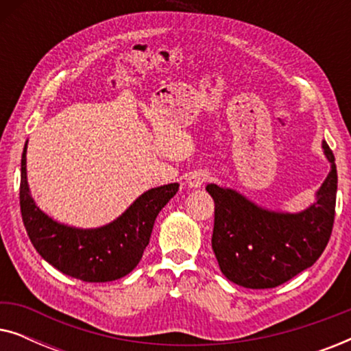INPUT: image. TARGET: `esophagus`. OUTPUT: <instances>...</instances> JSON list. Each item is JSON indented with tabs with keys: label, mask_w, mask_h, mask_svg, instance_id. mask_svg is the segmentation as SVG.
I'll return each instance as SVG.
<instances>
[{
	"label": "esophagus",
	"mask_w": 351,
	"mask_h": 351,
	"mask_svg": "<svg viewBox=\"0 0 351 351\" xmlns=\"http://www.w3.org/2000/svg\"><path fill=\"white\" fill-rule=\"evenodd\" d=\"M210 179V174L206 171H193L190 172V176L186 177V185L190 189H199L204 182H208Z\"/></svg>",
	"instance_id": "1"
}]
</instances>
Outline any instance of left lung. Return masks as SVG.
I'll use <instances>...</instances> for the list:
<instances>
[{"label": "left lung", "mask_w": 351, "mask_h": 351, "mask_svg": "<svg viewBox=\"0 0 351 351\" xmlns=\"http://www.w3.org/2000/svg\"><path fill=\"white\" fill-rule=\"evenodd\" d=\"M321 148L330 171L313 203L299 213L267 209L230 186H206L215 204L213 251L227 280L270 289L318 261L332 232L337 195L334 155L326 141Z\"/></svg>", "instance_id": "8db88e82"}]
</instances>
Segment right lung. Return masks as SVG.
<instances>
[{
    "label": "right lung",
    "instance_id": "1",
    "mask_svg": "<svg viewBox=\"0 0 351 351\" xmlns=\"http://www.w3.org/2000/svg\"><path fill=\"white\" fill-rule=\"evenodd\" d=\"M27 143L21 162V210L38 254L64 275L86 282L114 281L131 273L150 243L156 215L179 191V184L143 191L121 215L102 227H71L49 217L33 199L27 179Z\"/></svg>",
    "mask_w": 351,
    "mask_h": 351
}]
</instances>
